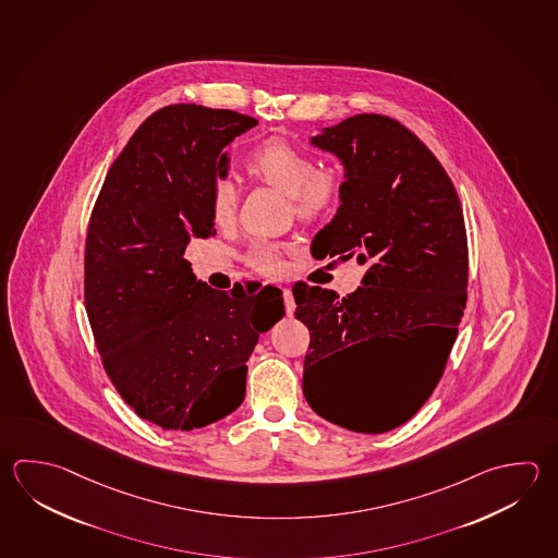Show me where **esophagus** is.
<instances>
[{
    "label": "esophagus",
    "mask_w": 558,
    "mask_h": 558,
    "mask_svg": "<svg viewBox=\"0 0 558 558\" xmlns=\"http://www.w3.org/2000/svg\"><path fill=\"white\" fill-rule=\"evenodd\" d=\"M282 295H284L286 314H288V316H292L295 310V302L294 295H292V290H290V288H284V290H282Z\"/></svg>",
    "instance_id": "obj_1"
}]
</instances>
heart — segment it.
Wrapping results in <instances>:
<instances>
[{
    "instance_id": "heart-1",
    "label": "heart",
    "mask_w": 558,
    "mask_h": 558,
    "mask_svg": "<svg viewBox=\"0 0 558 558\" xmlns=\"http://www.w3.org/2000/svg\"><path fill=\"white\" fill-rule=\"evenodd\" d=\"M248 175L286 193L295 215L316 221L336 209L343 193V181L336 169L316 168V159L284 137H266L246 158ZM209 210L219 227L229 225L236 213V190L229 179H213ZM248 263L264 274L282 270V251L272 242H254Z\"/></svg>"
}]
</instances>
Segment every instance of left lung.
I'll use <instances>...</instances> for the list:
<instances>
[{
	"label": "left lung",
	"mask_w": 558,
	"mask_h": 558,
	"mask_svg": "<svg viewBox=\"0 0 558 558\" xmlns=\"http://www.w3.org/2000/svg\"><path fill=\"white\" fill-rule=\"evenodd\" d=\"M312 146L345 168L341 205L314 236L312 254L355 258L367 270L345 298L294 286L295 317L310 329L305 400L341 428L389 432L421 411L458 337L468 300L462 205L440 161L392 118H348ZM397 335L417 351V367L385 390L357 388L350 351Z\"/></svg>",
	"instance_id": "obj_1"
}]
</instances>
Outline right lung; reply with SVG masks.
Instances as JSON below:
<instances>
[{
  "instance_id": "obj_1",
  "label": "right lung",
  "mask_w": 558,
  "mask_h": 558,
  "mask_svg": "<svg viewBox=\"0 0 558 558\" xmlns=\"http://www.w3.org/2000/svg\"><path fill=\"white\" fill-rule=\"evenodd\" d=\"M256 118L171 105L147 118L108 171L88 222L85 304L96 348L120 397L163 430H193L236 411L246 363L284 317L282 292L213 290L183 258L215 234L213 179L222 149Z\"/></svg>"
}]
</instances>
